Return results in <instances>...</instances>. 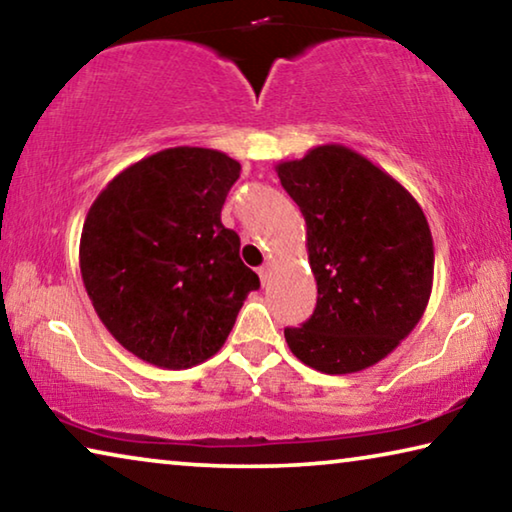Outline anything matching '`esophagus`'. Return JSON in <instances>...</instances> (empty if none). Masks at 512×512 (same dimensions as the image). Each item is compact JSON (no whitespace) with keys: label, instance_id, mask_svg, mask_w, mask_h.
<instances>
[{"label":"esophagus","instance_id":"esophagus-1","mask_svg":"<svg viewBox=\"0 0 512 512\" xmlns=\"http://www.w3.org/2000/svg\"><path fill=\"white\" fill-rule=\"evenodd\" d=\"M271 273H273V264L271 262H266V264L259 266V280H262V285H269Z\"/></svg>","mask_w":512,"mask_h":512}]
</instances>
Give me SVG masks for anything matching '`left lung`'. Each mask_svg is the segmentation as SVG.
<instances>
[{"instance_id": "1", "label": "left lung", "mask_w": 512, "mask_h": 512, "mask_svg": "<svg viewBox=\"0 0 512 512\" xmlns=\"http://www.w3.org/2000/svg\"><path fill=\"white\" fill-rule=\"evenodd\" d=\"M275 173L303 212L316 280L310 321L285 330L291 353L330 376L369 369L415 330L431 298L424 209L387 170L339 143L280 161Z\"/></svg>"}]
</instances>
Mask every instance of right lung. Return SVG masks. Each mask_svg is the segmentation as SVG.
<instances>
[{
    "label": "right lung",
    "mask_w": 512,
    "mask_h": 512,
    "mask_svg": "<svg viewBox=\"0 0 512 512\" xmlns=\"http://www.w3.org/2000/svg\"><path fill=\"white\" fill-rule=\"evenodd\" d=\"M241 164L212 148L154 152L113 177L79 239L86 294L113 339L161 369L221 351L259 278L221 223Z\"/></svg>",
    "instance_id": "right-lung-1"
}]
</instances>
